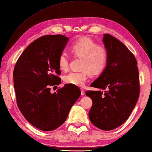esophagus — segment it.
I'll list each match as a JSON object with an SVG mask.
<instances>
[{
  "label": "esophagus",
  "mask_w": 152,
  "mask_h": 152,
  "mask_svg": "<svg viewBox=\"0 0 152 152\" xmlns=\"http://www.w3.org/2000/svg\"><path fill=\"white\" fill-rule=\"evenodd\" d=\"M84 94H85V92H84L83 89H81V95L82 96H84Z\"/></svg>",
  "instance_id": "obj_1"
}]
</instances>
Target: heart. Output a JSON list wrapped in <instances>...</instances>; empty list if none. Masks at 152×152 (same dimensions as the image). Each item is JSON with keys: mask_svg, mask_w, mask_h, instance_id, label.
Instances as JSON below:
<instances>
[{"mask_svg": "<svg viewBox=\"0 0 152 152\" xmlns=\"http://www.w3.org/2000/svg\"><path fill=\"white\" fill-rule=\"evenodd\" d=\"M71 51L75 56L83 58L80 72H71L64 76L65 83L77 86H83L88 74L96 76L104 70L109 60L107 49L98 45L96 42L88 37L77 39L71 45ZM70 58L66 52H61L58 59L60 68L66 70L68 68Z\"/></svg>", "mask_w": 152, "mask_h": 152, "instance_id": "obj_1", "label": "heart"}]
</instances>
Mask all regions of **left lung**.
<instances>
[{
	"mask_svg": "<svg viewBox=\"0 0 152 152\" xmlns=\"http://www.w3.org/2000/svg\"><path fill=\"white\" fill-rule=\"evenodd\" d=\"M102 42L109 54L107 65L91 84L99 91H86V95L92 101L88 113L92 124L110 131L130 116L140 95V80L137 61L128 48L109 34H104Z\"/></svg>",
	"mask_w": 152,
	"mask_h": 152,
	"instance_id": "8db88e82",
	"label": "left lung"
}]
</instances>
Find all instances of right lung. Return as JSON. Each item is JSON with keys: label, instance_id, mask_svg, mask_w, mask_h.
<instances>
[{"label": "right lung", "instance_id": "right-lung-1", "mask_svg": "<svg viewBox=\"0 0 152 152\" xmlns=\"http://www.w3.org/2000/svg\"><path fill=\"white\" fill-rule=\"evenodd\" d=\"M68 40L62 35L38 38L24 50L14 68L18 107L31 124L45 132L65 122L81 94L78 86L68 84L57 92H50L51 86L61 83L58 59Z\"/></svg>", "mask_w": 152, "mask_h": 152}]
</instances>
